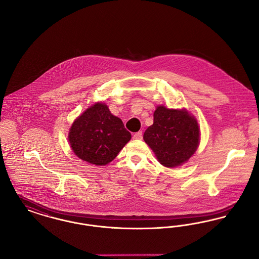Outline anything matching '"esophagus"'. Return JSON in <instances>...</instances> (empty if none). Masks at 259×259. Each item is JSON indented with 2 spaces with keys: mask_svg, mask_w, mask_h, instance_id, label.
Listing matches in <instances>:
<instances>
[{
  "mask_svg": "<svg viewBox=\"0 0 259 259\" xmlns=\"http://www.w3.org/2000/svg\"><path fill=\"white\" fill-rule=\"evenodd\" d=\"M134 139L136 140H142V138H143V133H142V131H139V132H137L134 134Z\"/></svg>",
  "mask_w": 259,
  "mask_h": 259,
  "instance_id": "esophagus-1",
  "label": "esophagus"
}]
</instances>
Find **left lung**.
Here are the masks:
<instances>
[{"label": "left lung", "instance_id": "8db88e82", "mask_svg": "<svg viewBox=\"0 0 259 259\" xmlns=\"http://www.w3.org/2000/svg\"><path fill=\"white\" fill-rule=\"evenodd\" d=\"M144 140L163 166L174 168L194 154L200 142V129L196 118L186 110L158 106Z\"/></svg>", "mask_w": 259, "mask_h": 259}]
</instances>
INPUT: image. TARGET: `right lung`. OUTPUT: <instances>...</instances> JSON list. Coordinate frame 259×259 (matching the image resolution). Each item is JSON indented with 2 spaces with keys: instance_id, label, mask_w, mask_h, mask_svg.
Returning <instances> with one entry per match:
<instances>
[{
  "instance_id": "1",
  "label": "right lung",
  "mask_w": 259,
  "mask_h": 259,
  "mask_svg": "<svg viewBox=\"0 0 259 259\" xmlns=\"http://www.w3.org/2000/svg\"><path fill=\"white\" fill-rule=\"evenodd\" d=\"M68 139L78 158L104 166L117 156L131 134L106 104L96 103L74 120Z\"/></svg>"
}]
</instances>
